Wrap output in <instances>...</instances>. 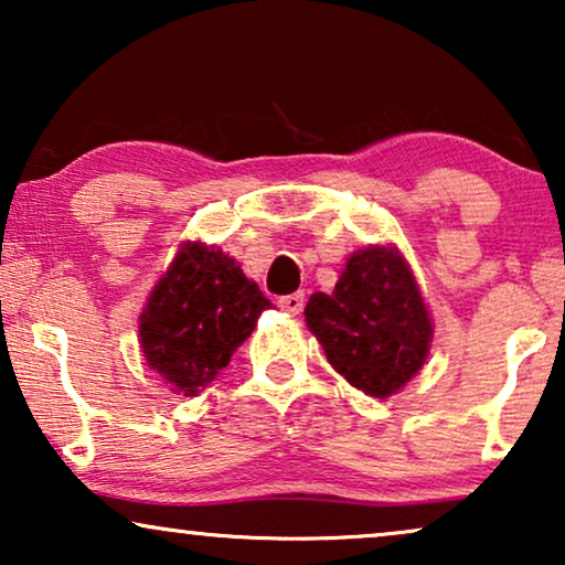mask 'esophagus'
<instances>
[{"label":"esophagus","mask_w":565,"mask_h":565,"mask_svg":"<svg viewBox=\"0 0 565 565\" xmlns=\"http://www.w3.org/2000/svg\"><path fill=\"white\" fill-rule=\"evenodd\" d=\"M277 303H280L282 311H288L290 316H298L306 306V296L298 290V292H290V296H282L280 300H277Z\"/></svg>","instance_id":"obj_1"}]
</instances>
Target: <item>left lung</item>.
Wrapping results in <instances>:
<instances>
[{
	"instance_id": "left-lung-1",
	"label": "left lung",
	"mask_w": 565,
	"mask_h": 565,
	"mask_svg": "<svg viewBox=\"0 0 565 565\" xmlns=\"http://www.w3.org/2000/svg\"><path fill=\"white\" fill-rule=\"evenodd\" d=\"M306 323L331 367L375 398L412 381L431 342V321L412 269L385 246L352 254L337 288L308 300Z\"/></svg>"
}]
</instances>
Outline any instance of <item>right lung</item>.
<instances>
[{"mask_svg":"<svg viewBox=\"0 0 565 565\" xmlns=\"http://www.w3.org/2000/svg\"><path fill=\"white\" fill-rule=\"evenodd\" d=\"M269 306L234 259L188 244L141 313V350L174 393L198 396Z\"/></svg>","mask_w":565,"mask_h":565,"instance_id":"obj_1","label":"right lung"}]
</instances>
